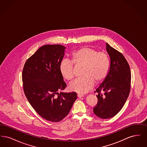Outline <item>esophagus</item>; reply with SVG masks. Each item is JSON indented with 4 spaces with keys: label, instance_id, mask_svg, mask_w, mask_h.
<instances>
[{
    "label": "esophagus",
    "instance_id": "esophagus-1",
    "mask_svg": "<svg viewBox=\"0 0 147 147\" xmlns=\"http://www.w3.org/2000/svg\"><path fill=\"white\" fill-rule=\"evenodd\" d=\"M77 96L79 98H82V97H84V95H82V94H78Z\"/></svg>",
    "mask_w": 147,
    "mask_h": 147
}]
</instances>
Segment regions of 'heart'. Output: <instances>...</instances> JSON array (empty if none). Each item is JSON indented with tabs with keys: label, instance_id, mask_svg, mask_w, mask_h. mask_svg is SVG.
Wrapping results in <instances>:
<instances>
[{
	"label": "heart",
	"instance_id": "obj_1",
	"mask_svg": "<svg viewBox=\"0 0 147 147\" xmlns=\"http://www.w3.org/2000/svg\"><path fill=\"white\" fill-rule=\"evenodd\" d=\"M63 60L59 66L62 77L68 81L74 77V65L83 67L82 78L76 80L69 85V89L79 94L88 92L96 84H101L107 77L110 69V59L104 52H98L89 47H82L71 55V59Z\"/></svg>",
	"mask_w": 147,
	"mask_h": 147
}]
</instances>
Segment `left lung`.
<instances>
[{
  "mask_svg": "<svg viewBox=\"0 0 147 147\" xmlns=\"http://www.w3.org/2000/svg\"><path fill=\"white\" fill-rule=\"evenodd\" d=\"M106 51L110 58V71L95 91L98 101L93 109L98 117L103 119L111 118L122 109L130 92L131 80L129 65L123 55L108 43Z\"/></svg>",
  "mask_w": 147,
  "mask_h": 147,
  "instance_id": "left-lung-1",
  "label": "left lung"
}]
</instances>
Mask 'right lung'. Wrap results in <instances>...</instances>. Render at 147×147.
<instances>
[{
	"label": "right lung",
	"mask_w": 147,
	"mask_h": 147,
	"mask_svg": "<svg viewBox=\"0 0 147 147\" xmlns=\"http://www.w3.org/2000/svg\"><path fill=\"white\" fill-rule=\"evenodd\" d=\"M65 49L60 45L43 46L26 61L22 70L28 102L42 118L53 122L67 116L77 98L75 92L59 93L67 86L59 70Z\"/></svg>",
	"instance_id": "obj_1"
}]
</instances>
